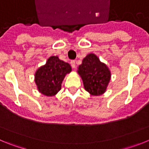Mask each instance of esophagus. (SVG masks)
I'll use <instances>...</instances> for the list:
<instances>
[{"instance_id":"1","label":"esophagus","mask_w":149,"mask_h":149,"mask_svg":"<svg viewBox=\"0 0 149 149\" xmlns=\"http://www.w3.org/2000/svg\"><path fill=\"white\" fill-rule=\"evenodd\" d=\"M71 65H72V68H74V69L75 68L76 65H75V61H74V60H72V61H71Z\"/></svg>"}]
</instances>
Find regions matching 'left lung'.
<instances>
[{"label":"left lung","instance_id":"left-lung-1","mask_svg":"<svg viewBox=\"0 0 149 149\" xmlns=\"http://www.w3.org/2000/svg\"><path fill=\"white\" fill-rule=\"evenodd\" d=\"M77 73L81 77L85 90L93 96L103 95L107 91L111 79V72L97 55L90 53L77 67Z\"/></svg>","mask_w":149,"mask_h":149}]
</instances>
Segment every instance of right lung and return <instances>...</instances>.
<instances>
[{"instance_id": "add662e5", "label": "right lung", "mask_w": 149, "mask_h": 149, "mask_svg": "<svg viewBox=\"0 0 149 149\" xmlns=\"http://www.w3.org/2000/svg\"><path fill=\"white\" fill-rule=\"evenodd\" d=\"M72 72L68 63L60 60L57 56H51L45 65L39 67L34 74V81L41 94L52 97L61 89L65 76Z\"/></svg>"}]
</instances>
